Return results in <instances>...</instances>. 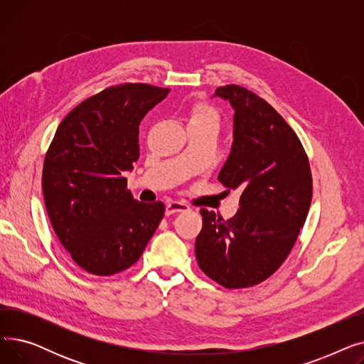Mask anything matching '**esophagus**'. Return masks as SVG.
Here are the masks:
<instances>
[{
    "label": "esophagus",
    "instance_id": "esophagus-1",
    "mask_svg": "<svg viewBox=\"0 0 364 364\" xmlns=\"http://www.w3.org/2000/svg\"><path fill=\"white\" fill-rule=\"evenodd\" d=\"M190 206L183 203V202H169L165 208V214L171 215V214H176V213H184L188 211Z\"/></svg>",
    "mask_w": 364,
    "mask_h": 364
}]
</instances>
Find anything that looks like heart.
<instances>
[{
	"label": "heart",
	"instance_id": "obj_1",
	"mask_svg": "<svg viewBox=\"0 0 364 364\" xmlns=\"http://www.w3.org/2000/svg\"><path fill=\"white\" fill-rule=\"evenodd\" d=\"M192 122H211L215 124L218 122V113L215 112L214 107H211L206 103H196L192 110H190V119L188 124Z\"/></svg>",
	"mask_w": 364,
	"mask_h": 364
}]
</instances>
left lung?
I'll return each mask as SVG.
<instances>
[{
    "label": "left lung",
    "mask_w": 364,
    "mask_h": 364,
    "mask_svg": "<svg viewBox=\"0 0 364 364\" xmlns=\"http://www.w3.org/2000/svg\"><path fill=\"white\" fill-rule=\"evenodd\" d=\"M214 97L235 110L233 143L218 180L240 190V209L227 221L200 209L196 259L224 288H250L289 255L311 205V171L298 136L265 100L239 85L220 87Z\"/></svg>",
    "instance_id": "obj_1"
}]
</instances>
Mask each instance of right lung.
<instances>
[{
	"label": "right lung",
	"mask_w": 364,
	"mask_h": 364,
	"mask_svg": "<svg viewBox=\"0 0 364 364\" xmlns=\"http://www.w3.org/2000/svg\"><path fill=\"white\" fill-rule=\"evenodd\" d=\"M169 90L109 87L66 114L46 155L43 192L54 232L72 259L95 276L137 262L165 205L127 190L125 171L140 156L139 125Z\"/></svg>",
	"instance_id": "1"
}]
</instances>
